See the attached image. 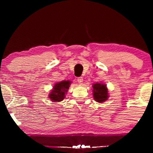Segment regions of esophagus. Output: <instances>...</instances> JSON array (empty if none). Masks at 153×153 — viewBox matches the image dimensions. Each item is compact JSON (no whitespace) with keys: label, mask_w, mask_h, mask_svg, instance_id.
<instances>
[{"label":"esophagus","mask_w":153,"mask_h":153,"mask_svg":"<svg viewBox=\"0 0 153 153\" xmlns=\"http://www.w3.org/2000/svg\"><path fill=\"white\" fill-rule=\"evenodd\" d=\"M77 82H78V83L79 84H81L83 82V81H84V79H83V77H78V78H77Z\"/></svg>","instance_id":"1"}]
</instances>
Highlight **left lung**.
I'll use <instances>...</instances> for the list:
<instances>
[{
	"label": "left lung",
	"mask_w": 153,
	"mask_h": 153,
	"mask_svg": "<svg viewBox=\"0 0 153 153\" xmlns=\"http://www.w3.org/2000/svg\"><path fill=\"white\" fill-rule=\"evenodd\" d=\"M93 98L99 103H102L107 100L108 97V91L107 85L104 83L97 82L92 84Z\"/></svg>",
	"instance_id": "1"
}]
</instances>
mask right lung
Listing matches in <instances>:
<instances>
[{"mask_svg":"<svg viewBox=\"0 0 153 153\" xmlns=\"http://www.w3.org/2000/svg\"><path fill=\"white\" fill-rule=\"evenodd\" d=\"M71 82L69 80H63L56 83L48 94V98L51 101L54 102L62 101L65 98V94L68 91Z\"/></svg>","mask_w":153,"mask_h":153,"instance_id":"1","label":"right lung"}]
</instances>
